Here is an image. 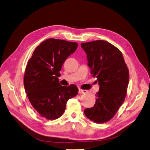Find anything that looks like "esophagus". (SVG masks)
<instances>
[{"mask_svg":"<svg viewBox=\"0 0 150 150\" xmlns=\"http://www.w3.org/2000/svg\"><path fill=\"white\" fill-rule=\"evenodd\" d=\"M86 90H82V89H79V94H83V93H86Z\"/></svg>","mask_w":150,"mask_h":150,"instance_id":"obj_1","label":"esophagus"}]
</instances>
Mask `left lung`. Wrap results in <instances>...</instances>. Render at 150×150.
Segmentation results:
<instances>
[{
    "label": "left lung",
    "instance_id": "1",
    "mask_svg": "<svg viewBox=\"0 0 150 150\" xmlns=\"http://www.w3.org/2000/svg\"><path fill=\"white\" fill-rule=\"evenodd\" d=\"M81 47L87 54L91 74L99 86L94 106L84 110V113L89 120L102 124L111 120L124 103L129 70L122 52L108 42H88Z\"/></svg>",
    "mask_w": 150,
    "mask_h": 150
}]
</instances>
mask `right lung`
I'll use <instances>...</instances> for the list:
<instances>
[{
    "mask_svg": "<svg viewBox=\"0 0 150 150\" xmlns=\"http://www.w3.org/2000/svg\"><path fill=\"white\" fill-rule=\"evenodd\" d=\"M78 47L76 42L48 38L37 46L28 61L24 75L28 98L36 112L48 120L63 114L69 99L79 89L74 84L62 86L57 76L67 57Z\"/></svg>",
    "mask_w": 150,
    "mask_h": 150,
    "instance_id": "obj_1",
    "label": "right lung"
}]
</instances>
